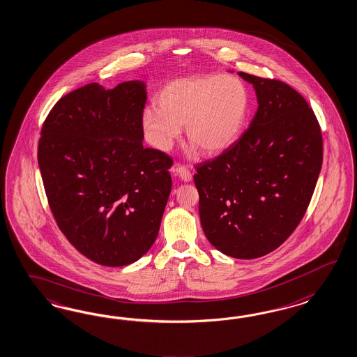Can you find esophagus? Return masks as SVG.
I'll list each match as a JSON object with an SVG mask.
<instances>
[{
    "instance_id": "1",
    "label": "esophagus",
    "mask_w": 357,
    "mask_h": 357,
    "mask_svg": "<svg viewBox=\"0 0 357 357\" xmlns=\"http://www.w3.org/2000/svg\"><path fill=\"white\" fill-rule=\"evenodd\" d=\"M176 172L178 174V177L185 183H189L192 180V172L189 171V168L186 165H178L176 168Z\"/></svg>"
}]
</instances>
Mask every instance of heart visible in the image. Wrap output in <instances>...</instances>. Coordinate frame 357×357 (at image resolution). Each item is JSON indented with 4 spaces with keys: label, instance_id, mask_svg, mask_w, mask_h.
<instances>
[{
    "label": "heart",
    "instance_id": "heart-1",
    "mask_svg": "<svg viewBox=\"0 0 357 357\" xmlns=\"http://www.w3.org/2000/svg\"><path fill=\"white\" fill-rule=\"evenodd\" d=\"M156 102L141 116L144 137L155 149L171 150L185 126L188 143L211 155L240 137L249 93L244 82L231 74H194L165 83Z\"/></svg>",
    "mask_w": 357,
    "mask_h": 357
}]
</instances>
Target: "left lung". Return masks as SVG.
<instances>
[{"label":"left lung","mask_w":357,"mask_h":357,"mask_svg":"<svg viewBox=\"0 0 357 357\" xmlns=\"http://www.w3.org/2000/svg\"><path fill=\"white\" fill-rule=\"evenodd\" d=\"M255 86L250 126L194 183L207 240L225 255L255 259L284 243L310 204L324 159L316 114L289 84L237 73Z\"/></svg>","instance_id":"obj_1"}]
</instances>
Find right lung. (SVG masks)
Here are the masks:
<instances>
[{
	"label": "right lung",
	"mask_w": 357,
	"mask_h": 357,
	"mask_svg": "<svg viewBox=\"0 0 357 357\" xmlns=\"http://www.w3.org/2000/svg\"><path fill=\"white\" fill-rule=\"evenodd\" d=\"M142 82L90 83L54 104L38 162L54 220L102 266L130 265L153 246L172 188L167 153L143 147Z\"/></svg>",
	"instance_id": "right-lung-1"
}]
</instances>
